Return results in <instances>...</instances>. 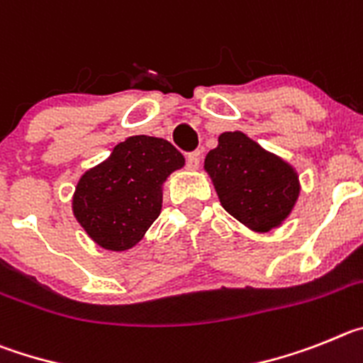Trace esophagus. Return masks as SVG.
Masks as SVG:
<instances>
[{
	"label": "esophagus",
	"mask_w": 363,
	"mask_h": 363,
	"mask_svg": "<svg viewBox=\"0 0 363 363\" xmlns=\"http://www.w3.org/2000/svg\"><path fill=\"white\" fill-rule=\"evenodd\" d=\"M199 164H201V152H191L186 159V166L188 169H197Z\"/></svg>",
	"instance_id": "1"
}]
</instances>
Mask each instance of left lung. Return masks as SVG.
I'll list each match as a JSON object with an SVG mask.
<instances>
[{"label":"left lung","instance_id":"8db88e82","mask_svg":"<svg viewBox=\"0 0 363 363\" xmlns=\"http://www.w3.org/2000/svg\"><path fill=\"white\" fill-rule=\"evenodd\" d=\"M222 208L257 231L277 228L295 206L298 177L282 159L260 148L242 132L218 137L204 161Z\"/></svg>","mask_w":363,"mask_h":363}]
</instances>
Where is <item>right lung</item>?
<instances>
[{
  "label": "right lung",
  "instance_id": "right-lung-1",
  "mask_svg": "<svg viewBox=\"0 0 363 363\" xmlns=\"http://www.w3.org/2000/svg\"><path fill=\"white\" fill-rule=\"evenodd\" d=\"M182 164L184 157L172 143L150 135L128 137L79 179L74 215L104 250H128L159 217L162 182Z\"/></svg>",
  "mask_w": 363,
  "mask_h": 363
}]
</instances>
